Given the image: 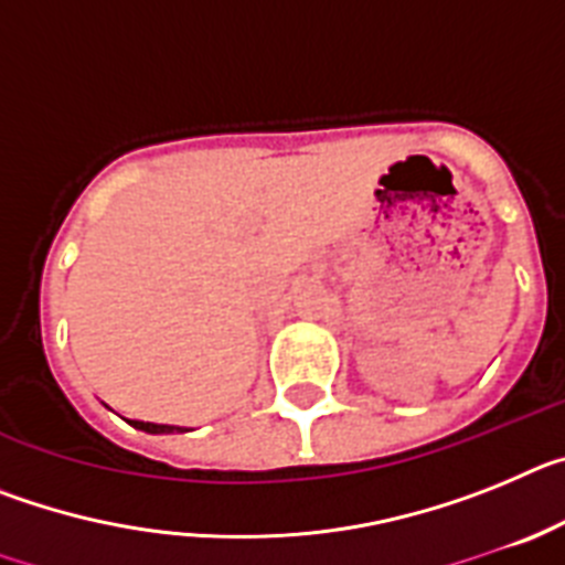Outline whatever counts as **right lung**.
I'll return each instance as SVG.
<instances>
[{
	"mask_svg": "<svg viewBox=\"0 0 565 565\" xmlns=\"http://www.w3.org/2000/svg\"><path fill=\"white\" fill-rule=\"evenodd\" d=\"M135 430L152 433V436H161V433H186V427H174V424H152V422H129Z\"/></svg>",
	"mask_w": 565,
	"mask_h": 565,
	"instance_id": "add662e5",
	"label": "right lung"
}]
</instances>
